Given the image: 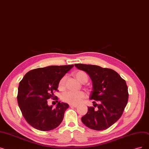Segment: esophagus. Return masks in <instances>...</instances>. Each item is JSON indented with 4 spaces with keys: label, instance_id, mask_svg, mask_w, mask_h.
<instances>
[{
    "label": "esophagus",
    "instance_id": "34e87169",
    "mask_svg": "<svg viewBox=\"0 0 149 149\" xmlns=\"http://www.w3.org/2000/svg\"><path fill=\"white\" fill-rule=\"evenodd\" d=\"M69 106H70V107H74V108H76L78 107V105H72V104H69Z\"/></svg>",
    "mask_w": 149,
    "mask_h": 149
}]
</instances>
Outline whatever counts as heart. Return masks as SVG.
Wrapping results in <instances>:
<instances>
[{
  "label": "heart",
  "instance_id": "b5f03b06",
  "mask_svg": "<svg viewBox=\"0 0 149 149\" xmlns=\"http://www.w3.org/2000/svg\"><path fill=\"white\" fill-rule=\"evenodd\" d=\"M74 75L75 78L80 82L84 83L88 81V77L87 74L83 71H77ZM66 80V76H63L60 80L58 83V87L61 89H63L65 88ZM86 97L85 93L83 91L74 92V91H67L62 94V100L64 102L72 105H77L81 102Z\"/></svg>",
  "mask_w": 149,
  "mask_h": 149
}]
</instances>
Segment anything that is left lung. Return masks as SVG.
Returning a JSON list of instances; mask_svg holds the SVG:
<instances>
[{
  "label": "left lung",
  "mask_w": 149,
  "mask_h": 149,
  "mask_svg": "<svg viewBox=\"0 0 149 149\" xmlns=\"http://www.w3.org/2000/svg\"><path fill=\"white\" fill-rule=\"evenodd\" d=\"M75 66L86 72L93 82L90 99L94 107L88 108L87 113L81 118L86 127L95 130H106L121 117L128 99L125 81L113 69L91 64H75Z\"/></svg>",
  "instance_id": "obj_1"
}]
</instances>
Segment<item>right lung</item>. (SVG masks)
I'll use <instances>...</instances> for the list:
<instances>
[{"instance_id":"add662e5","label":"right lung","mask_w":149,"mask_h":149,"mask_svg":"<svg viewBox=\"0 0 149 149\" xmlns=\"http://www.w3.org/2000/svg\"><path fill=\"white\" fill-rule=\"evenodd\" d=\"M73 67L74 64L50 66L31 70L24 75L19 83L17 99L24 118L31 126L46 132L61 124L69 105L59 102L53 108L47 100L54 99L60 80Z\"/></svg>"}]
</instances>
